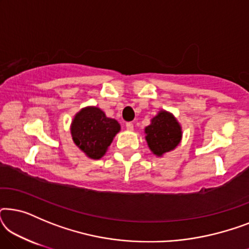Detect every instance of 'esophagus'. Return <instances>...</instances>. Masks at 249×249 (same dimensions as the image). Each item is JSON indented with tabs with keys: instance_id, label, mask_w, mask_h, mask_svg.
Returning <instances> with one entry per match:
<instances>
[{
	"instance_id": "obj_1",
	"label": "esophagus",
	"mask_w": 249,
	"mask_h": 249,
	"mask_svg": "<svg viewBox=\"0 0 249 249\" xmlns=\"http://www.w3.org/2000/svg\"><path fill=\"white\" fill-rule=\"evenodd\" d=\"M125 128H127L128 130H132V129H134V124H132V122H127V124H125Z\"/></svg>"
}]
</instances>
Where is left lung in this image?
Returning a JSON list of instances; mask_svg holds the SVG:
<instances>
[{
    "mask_svg": "<svg viewBox=\"0 0 249 249\" xmlns=\"http://www.w3.org/2000/svg\"><path fill=\"white\" fill-rule=\"evenodd\" d=\"M145 138L153 154L162 156L173 151L181 142V125L172 113L164 110L151 120V124L145 128Z\"/></svg>",
    "mask_w": 249,
    "mask_h": 249,
    "instance_id": "1",
    "label": "left lung"
}]
</instances>
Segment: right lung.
Instances as JSON below:
<instances>
[{
  "label": "right lung",
  "mask_w": 249,
  "mask_h": 249,
  "mask_svg": "<svg viewBox=\"0 0 249 249\" xmlns=\"http://www.w3.org/2000/svg\"><path fill=\"white\" fill-rule=\"evenodd\" d=\"M120 129L119 122L107 118L101 108L87 107L74 115L70 130L80 151L89 159L100 160Z\"/></svg>",
  "instance_id": "right-lung-1"
}]
</instances>
